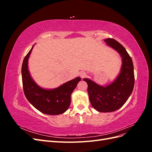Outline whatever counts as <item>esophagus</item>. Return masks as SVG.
Instances as JSON below:
<instances>
[{"instance_id": "esophagus-1", "label": "esophagus", "mask_w": 152, "mask_h": 152, "mask_svg": "<svg viewBox=\"0 0 152 152\" xmlns=\"http://www.w3.org/2000/svg\"><path fill=\"white\" fill-rule=\"evenodd\" d=\"M79 75H80V77L82 78V79H83L84 77H85L86 76V72H80V73H79Z\"/></svg>"}]
</instances>
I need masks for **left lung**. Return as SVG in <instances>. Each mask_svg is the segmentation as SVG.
Wrapping results in <instances>:
<instances>
[{
  "instance_id": "1",
  "label": "left lung",
  "mask_w": 152,
  "mask_h": 152,
  "mask_svg": "<svg viewBox=\"0 0 152 152\" xmlns=\"http://www.w3.org/2000/svg\"><path fill=\"white\" fill-rule=\"evenodd\" d=\"M110 47L120 54L122 60L121 72L112 84L103 87L89 79H84L87 85L89 101L93 108L99 112L116 111L125 104L134 86V66L126 49L113 39L104 40Z\"/></svg>"
}]
</instances>
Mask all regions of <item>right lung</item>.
Returning a JSON list of instances; mask_svg holds the SVG:
<instances>
[{
  "label": "right lung",
  "instance_id": "add662e5",
  "mask_svg": "<svg viewBox=\"0 0 152 152\" xmlns=\"http://www.w3.org/2000/svg\"><path fill=\"white\" fill-rule=\"evenodd\" d=\"M33 48L34 45L25 57L21 67L23 87L26 98L43 113L51 115L63 113L70 104L71 94L80 81V77H77L53 89L40 87L32 79L28 68V60Z\"/></svg>",
  "mask_w": 152,
  "mask_h": 152
}]
</instances>
